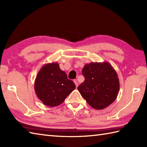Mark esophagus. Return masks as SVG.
<instances>
[{"label":"esophagus","instance_id":"obj_1","mask_svg":"<svg viewBox=\"0 0 147 147\" xmlns=\"http://www.w3.org/2000/svg\"><path fill=\"white\" fill-rule=\"evenodd\" d=\"M74 83H75L76 86V87H78V82H77V80H74Z\"/></svg>","mask_w":147,"mask_h":147}]
</instances>
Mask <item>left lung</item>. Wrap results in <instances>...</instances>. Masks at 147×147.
Here are the masks:
<instances>
[{
  "label": "left lung",
  "mask_w": 147,
  "mask_h": 147,
  "mask_svg": "<svg viewBox=\"0 0 147 147\" xmlns=\"http://www.w3.org/2000/svg\"><path fill=\"white\" fill-rule=\"evenodd\" d=\"M82 74L85 81L78 90L92 107L101 110L114 102L119 90V81L108 62L86 64Z\"/></svg>",
  "instance_id": "8db88e82"
}]
</instances>
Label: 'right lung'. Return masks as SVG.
<instances>
[{
    "mask_svg": "<svg viewBox=\"0 0 147 147\" xmlns=\"http://www.w3.org/2000/svg\"><path fill=\"white\" fill-rule=\"evenodd\" d=\"M36 95L44 105L55 107L63 102L75 89L73 81L67 79L57 62L45 64L40 69L34 85Z\"/></svg>",
    "mask_w": 147,
    "mask_h": 147,
    "instance_id": "obj_1",
    "label": "right lung"
}]
</instances>
